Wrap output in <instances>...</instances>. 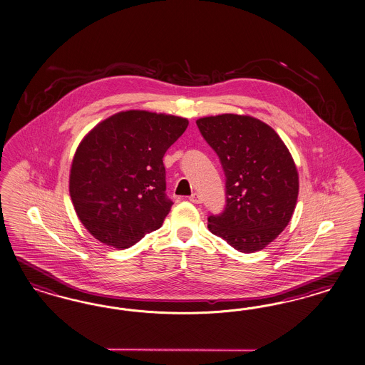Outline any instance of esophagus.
Wrapping results in <instances>:
<instances>
[{"label":"esophagus","instance_id":"1","mask_svg":"<svg viewBox=\"0 0 365 365\" xmlns=\"http://www.w3.org/2000/svg\"><path fill=\"white\" fill-rule=\"evenodd\" d=\"M190 202H192V203H200L202 202V198H200V195L197 194V192H194L191 197H190Z\"/></svg>","mask_w":365,"mask_h":365}]
</instances>
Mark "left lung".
<instances>
[{"instance_id":"left-lung-1","label":"left lung","mask_w":365,"mask_h":365,"mask_svg":"<svg viewBox=\"0 0 365 365\" xmlns=\"http://www.w3.org/2000/svg\"><path fill=\"white\" fill-rule=\"evenodd\" d=\"M197 125L226 177V206L209 217V230L241 253L262 250L284 232L297 203L292 155L270 125L252 116L223 113Z\"/></svg>"}]
</instances>
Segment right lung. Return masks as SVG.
Returning <instances> with one entry per match:
<instances>
[{
  "label": "right lung",
  "mask_w": 365,
  "mask_h": 365,
  "mask_svg": "<svg viewBox=\"0 0 365 365\" xmlns=\"http://www.w3.org/2000/svg\"><path fill=\"white\" fill-rule=\"evenodd\" d=\"M187 125L174 115L124 110L84 136L72 160L69 194L98 241L127 249L163 225L173 206L163 156Z\"/></svg>",
  "instance_id": "obj_1"
}]
</instances>
